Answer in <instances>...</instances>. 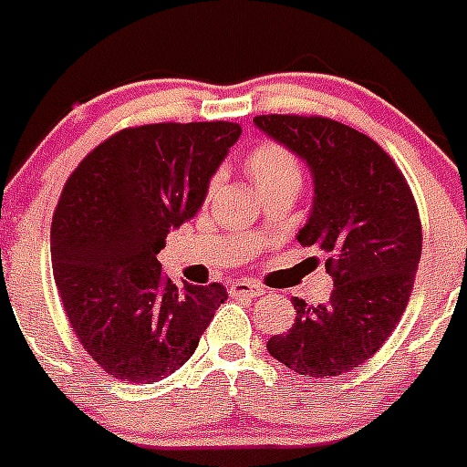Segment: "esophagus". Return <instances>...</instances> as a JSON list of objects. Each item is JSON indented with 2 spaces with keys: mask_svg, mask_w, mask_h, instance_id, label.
<instances>
[{
  "mask_svg": "<svg viewBox=\"0 0 467 467\" xmlns=\"http://www.w3.org/2000/svg\"><path fill=\"white\" fill-rule=\"evenodd\" d=\"M229 294H231V296L256 298V296H262V294H264V286L254 285V282H250V280H236V282H231Z\"/></svg>",
  "mask_w": 467,
  "mask_h": 467,
  "instance_id": "obj_1",
  "label": "esophagus"
}]
</instances>
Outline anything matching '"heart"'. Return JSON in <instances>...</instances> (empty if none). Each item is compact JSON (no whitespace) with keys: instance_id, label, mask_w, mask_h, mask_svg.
Here are the masks:
<instances>
[{"instance_id":"1","label":"heart","mask_w":467,"mask_h":467,"mask_svg":"<svg viewBox=\"0 0 467 467\" xmlns=\"http://www.w3.org/2000/svg\"><path fill=\"white\" fill-rule=\"evenodd\" d=\"M245 169L250 181L262 194L277 190L296 192L303 181V169L298 157L286 145L277 140H262L247 152ZM215 181L211 182V187Z\"/></svg>"}]
</instances>
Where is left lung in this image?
<instances>
[{"label":"left lung","instance_id":"1","mask_svg":"<svg viewBox=\"0 0 467 467\" xmlns=\"http://www.w3.org/2000/svg\"><path fill=\"white\" fill-rule=\"evenodd\" d=\"M315 175V203L298 231L324 254L333 292L324 306L292 298V328L268 340L273 358L307 378L349 373L403 317L421 259V220L405 175L370 136L322 115H256Z\"/></svg>","mask_w":467,"mask_h":467}]
</instances>
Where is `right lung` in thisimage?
Masks as SVG:
<instances>
[{
    "mask_svg": "<svg viewBox=\"0 0 467 467\" xmlns=\"http://www.w3.org/2000/svg\"><path fill=\"white\" fill-rule=\"evenodd\" d=\"M238 136L224 119L127 127L64 182L50 226L55 285L71 331L110 378L175 373L226 301L220 282L175 286L157 254L196 215Z\"/></svg>",
    "mask_w": 467,
    "mask_h": 467,
    "instance_id": "obj_1",
    "label": "right lung"
}]
</instances>
